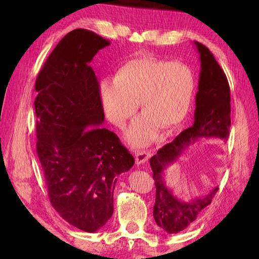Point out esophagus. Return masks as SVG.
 Listing matches in <instances>:
<instances>
[{
  "label": "esophagus",
  "instance_id": "obj_1",
  "mask_svg": "<svg viewBox=\"0 0 259 259\" xmlns=\"http://www.w3.org/2000/svg\"><path fill=\"white\" fill-rule=\"evenodd\" d=\"M135 154H136L135 160H136L137 164H144V163H146L149 160V158H150V156H151L150 152L145 151V150H137L135 152Z\"/></svg>",
  "mask_w": 259,
  "mask_h": 259
}]
</instances>
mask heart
I'll return each instance as SVG.
<instances>
[{
	"label": "heart",
	"instance_id": "b5f03b06",
	"mask_svg": "<svg viewBox=\"0 0 259 259\" xmlns=\"http://www.w3.org/2000/svg\"><path fill=\"white\" fill-rule=\"evenodd\" d=\"M195 89L189 67L178 61L142 57L123 65L113 80H103L98 94L101 109L116 127H123L138 108L125 134L136 148L153 143L160 128L171 130L187 115Z\"/></svg>",
	"mask_w": 259,
	"mask_h": 259
}]
</instances>
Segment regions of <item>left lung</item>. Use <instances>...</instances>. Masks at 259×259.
Masks as SVG:
<instances>
[{
    "mask_svg": "<svg viewBox=\"0 0 259 259\" xmlns=\"http://www.w3.org/2000/svg\"><path fill=\"white\" fill-rule=\"evenodd\" d=\"M194 45L200 54L201 70L193 125L180 133L173 142L162 147L150 159L156 188L153 217L156 225L167 233L183 231L198 219L210 204L218 187L205 195L185 201L166 186V167L199 138H215L226 142L231 125L230 88L227 76L206 46L197 41H194Z\"/></svg>",
    "mask_w": 259,
    "mask_h": 259,
    "instance_id": "8db88e82",
    "label": "left lung"
}]
</instances>
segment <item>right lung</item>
Returning a JSON list of instances; mask_svg holds the SVG:
<instances>
[{
    "label": "right lung",
    "mask_w": 259,
    "mask_h": 259,
    "mask_svg": "<svg viewBox=\"0 0 259 259\" xmlns=\"http://www.w3.org/2000/svg\"><path fill=\"white\" fill-rule=\"evenodd\" d=\"M110 42L75 29L61 38L35 81L36 151L52 205L70 225L96 232L113 214L116 177L135 160L100 127L105 114L90 62Z\"/></svg>",
    "instance_id": "right-lung-1"
}]
</instances>
